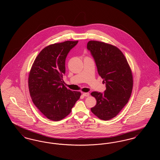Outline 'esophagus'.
I'll return each mask as SVG.
<instances>
[{"label":"esophagus","mask_w":160,"mask_h":160,"mask_svg":"<svg viewBox=\"0 0 160 160\" xmlns=\"http://www.w3.org/2000/svg\"><path fill=\"white\" fill-rule=\"evenodd\" d=\"M83 95L84 97H89V93H88V92H84L83 93Z\"/></svg>","instance_id":"esophagus-1"}]
</instances>
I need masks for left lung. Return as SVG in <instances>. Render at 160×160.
<instances>
[{"mask_svg": "<svg viewBox=\"0 0 160 160\" xmlns=\"http://www.w3.org/2000/svg\"><path fill=\"white\" fill-rule=\"evenodd\" d=\"M87 48L106 86L104 93L92 92L97 104L91 110L100 119L108 121L116 116L128 102L133 86L132 72L125 56L116 46L89 41Z\"/></svg>", "mask_w": 160, "mask_h": 160, "instance_id": "8db88e82", "label": "left lung"}]
</instances>
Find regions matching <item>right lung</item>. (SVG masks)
I'll return each mask as SVG.
<instances>
[{
	"mask_svg": "<svg viewBox=\"0 0 160 160\" xmlns=\"http://www.w3.org/2000/svg\"><path fill=\"white\" fill-rule=\"evenodd\" d=\"M78 41H67L47 46L32 66L28 80L33 104L50 120L59 121L71 112L80 97V92L67 89L63 80L65 59Z\"/></svg>",
	"mask_w": 160,
	"mask_h": 160,
	"instance_id": "1",
	"label": "right lung"
}]
</instances>
